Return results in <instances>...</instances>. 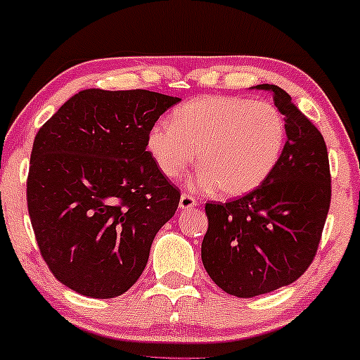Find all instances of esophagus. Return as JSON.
Instances as JSON below:
<instances>
[{
  "mask_svg": "<svg viewBox=\"0 0 360 360\" xmlns=\"http://www.w3.org/2000/svg\"><path fill=\"white\" fill-rule=\"evenodd\" d=\"M198 201L194 200L191 194H181V200H179V208L181 210H193L196 208Z\"/></svg>",
  "mask_w": 360,
  "mask_h": 360,
  "instance_id": "34e87169",
  "label": "esophagus"
}]
</instances>
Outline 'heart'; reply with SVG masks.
Listing matches in <instances>:
<instances>
[{"instance_id": "obj_1", "label": "heart", "mask_w": 360, "mask_h": 360, "mask_svg": "<svg viewBox=\"0 0 360 360\" xmlns=\"http://www.w3.org/2000/svg\"><path fill=\"white\" fill-rule=\"evenodd\" d=\"M286 134V120L272 103L213 94L177 106L171 125L152 127L147 150L169 179H179L198 152L201 169L191 189L245 196L269 179Z\"/></svg>"}]
</instances>
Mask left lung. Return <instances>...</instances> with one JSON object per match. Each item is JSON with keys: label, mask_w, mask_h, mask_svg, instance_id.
<instances>
[{"label": "left lung", "mask_w": 360, "mask_h": 360, "mask_svg": "<svg viewBox=\"0 0 360 360\" xmlns=\"http://www.w3.org/2000/svg\"><path fill=\"white\" fill-rule=\"evenodd\" d=\"M272 93L286 120V146L269 179L229 203H206L201 259L218 288L252 298L288 286L315 259L332 198L323 135L279 86Z\"/></svg>", "instance_id": "8db88e82"}]
</instances>
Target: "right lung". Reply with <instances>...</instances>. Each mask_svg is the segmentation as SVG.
Returning <instances> with one entry per match:
<instances>
[{
  "label": "right lung",
  "mask_w": 360,
  "mask_h": 360,
  "mask_svg": "<svg viewBox=\"0 0 360 360\" xmlns=\"http://www.w3.org/2000/svg\"><path fill=\"white\" fill-rule=\"evenodd\" d=\"M179 98L147 89H84L34 140L27 203L40 254L64 286L89 298L128 291L181 193L147 150Z\"/></svg>",
  "instance_id": "1"
}]
</instances>
